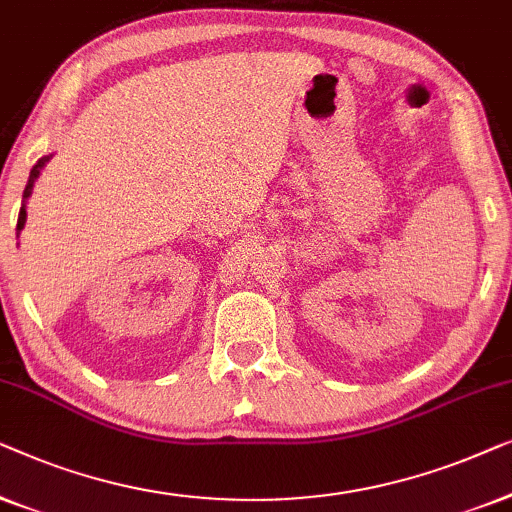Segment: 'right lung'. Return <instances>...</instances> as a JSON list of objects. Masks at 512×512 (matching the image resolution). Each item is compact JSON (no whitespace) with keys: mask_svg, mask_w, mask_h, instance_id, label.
I'll return each mask as SVG.
<instances>
[{"mask_svg":"<svg viewBox=\"0 0 512 512\" xmlns=\"http://www.w3.org/2000/svg\"><path fill=\"white\" fill-rule=\"evenodd\" d=\"M50 157L53 155H43L41 160L34 164L32 167V171H30V181H27V185H25V192H23V206H20V213H18V234L23 232V227H25V222H27V211H25V206H27V199L32 197V190H34V183H37V178H39V174H41V169L46 167V162L50 160Z\"/></svg>","mask_w":512,"mask_h":512,"instance_id":"add662e5","label":"right lung"}]
</instances>
